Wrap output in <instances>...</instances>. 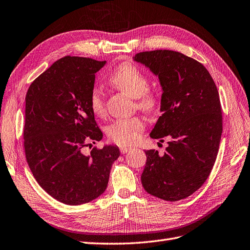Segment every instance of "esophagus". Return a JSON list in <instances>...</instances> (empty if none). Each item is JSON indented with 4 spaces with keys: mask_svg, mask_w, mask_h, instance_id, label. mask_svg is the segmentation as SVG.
Returning a JSON list of instances; mask_svg holds the SVG:
<instances>
[{
    "mask_svg": "<svg viewBox=\"0 0 250 250\" xmlns=\"http://www.w3.org/2000/svg\"><path fill=\"white\" fill-rule=\"evenodd\" d=\"M131 150H132V149L129 148V147H121V148H120V151H121L122 154H125V153H127V152H129V151H131Z\"/></svg>",
    "mask_w": 250,
    "mask_h": 250,
    "instance_id": "obj_1",
    "label": "esophagus"
}]
</instances>
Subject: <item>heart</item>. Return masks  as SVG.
<instances>
[{"label":"heart","instance_id":"1","mask_svg":"<svg viewBox=\"0 0 250 250\" xmlns=\"http://www.w3.org/2000/svg\"><path fill=\"white\" fill-rule=\"evenodd\" d=\"M115 88L136 99L139 109L152 113L158 106V101L149 92L150 82L139 67L132 63L125 62L118 66L111 72L108 79ZM90 107L92 113L97 117H103L106 113L105 101L102 92L95 88L90 95ZM145 124L140 118H129L117 120L107 127L108 139L118 146H133L141 140Z\"/></svg>","mask_w":250,"mask_h":250}]
</instances>
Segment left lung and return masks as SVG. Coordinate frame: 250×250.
<instances>
[{"mask_svg":"<svg viewBox=\"0 0 250 250\" xmlns=\"http://www.w3.org/2000/svg\"><path fill=\"white\" fill-rule=\"evenodd\" d=\"M133 60L157 75L162 87V115L150 136L170 139L163 155L145 151L142 184L161 200L186 199L207 180L218 153L222 115L216 84L203 64L178 51H143Z\"/></svg>","mask_w":250,"mask_h":250,"instance_id":"1","label":"left lung"}]
</instances>
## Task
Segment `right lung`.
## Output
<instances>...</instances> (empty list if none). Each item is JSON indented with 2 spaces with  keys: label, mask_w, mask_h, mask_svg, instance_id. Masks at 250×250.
Segmentation results:
<instances>
[{
  "label": "right lung",
  "mask_w": 250,
  "mask_h": 250,
  "mask_svg": "<svg viewBox=\"0 0 250 250\" xmlns=\"http://www.w3.org/2000/svg\"><path fill=\"white\" fill-rule=\"evenodd\" d=\"M106 61L67 56L34 81L25 95L23 147L34 178L66 205L89 203L105 191L117 146L83 149L102 140L90 107L95 73Z\"/></svg>",
  "instance_id": "add662e5"
}]
</instances>
